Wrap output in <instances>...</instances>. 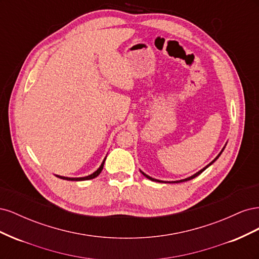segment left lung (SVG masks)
<instances>
[{
  "label": "left lung",
  "mask_w": 259,
  "mask_h": 259,
  "mask_svg": "<svg viewBox=\"0 0 259 259\" xmlns=\"http://www.w3.org/2000/svg\"><path fill=\"white\" fill-rule=\"evenodd\" d=\"M224 149H225V148H224ZM224 149H223V150L221 151V153H219V154H218V155L216 156V158H215V160H213V161H211V162H210V163L208 164V165H206V166H205L204 168H202L201 170H199L197 174H194V175H192L191 177H188V178H186V179H183V180H178V182H174V183H183V182H187V180H190V179H192V178H194V177H197V176H199V175H200V174L202 173V171H203V170H205V169H206V168H207V167H208V166L210 165V164H213V163H214V162H215V161H216V160H217V159L219 158V155H221V154H222V152L224 151ZM142 173H143V171H142ZM143 175H144L145 177H147L148 179H150V180H154V182H160V180H156V179H154V178H151V177H149V176H148V175H146L145 173H143Z\"/></svg>",
  "instance_id": "1"
}]
</instances>
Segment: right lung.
<instances>
[{"label":"right lung","instance_id":"1","mask_svg":"<svg viewBox=\"0 0 259 259\" xmlns=\"http://www.w3.org/2000/svg\"><path fill=\"white\" fill-rule=\"evenodd\" d=\"M105 161H106V159L103 161V163H101V165L99 166V168H98L96 171H94L93 174H91V175H89V176H86V177H79V178H69V177H62V176H58V175H57V177H59V178H61V179H65V180H74V182H79V180H89V179H93V178L97 177V176L100 174V171L103 170V168H104V163H105Z\"/></svg>","mask_w":259,"mask_h":259}]
</instances>
